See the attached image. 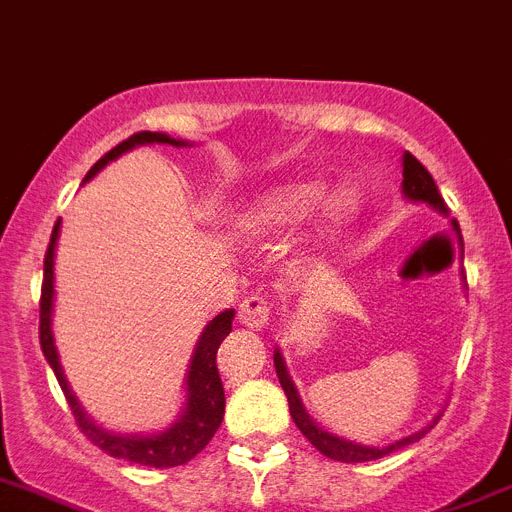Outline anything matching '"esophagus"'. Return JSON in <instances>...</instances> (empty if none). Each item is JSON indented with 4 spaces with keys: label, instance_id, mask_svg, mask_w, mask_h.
Wrapping results in <instances>:
<instances>
[{
    "label": "esophagus",
    "instance_id": "34e87169",
    "mask_svg": "<svg viewBox=\"0 0 512 512\" xmlns=\"http://www.w3.org/2000/svg\"><path fill=\"white\" fill-rule=\"evenodd\" d=\"M240 323H246L248 329L261 331L269 323V316H272V303L264 298V295H251L240 303Z\"/></svg>",
    "mask_w": 512,
    "mask_h": 512
}]
</instances>
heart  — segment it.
<instances>
[{
  "label": "heart",
  "instance_id": "1",
  "mask_svg": "<svg viewBox=\"0 0 512 512\" xmlns=\"http://www.w3.org/2000/svg\"><path fill=\"white\" fill-rule=\"evenodd\" d=\"M321 196V186L316 181H295L277 186L272 191H264L256 199L246 202L238 212V225L246 230L248 235H269L279 233L285 227H292L300 222L310 207L318 202ZM355 212V194L349 191H339L326 202L323 217L331 227L342 225L349 214Z\"/></svg>",
  "mask_w": 512,
  "mask_h": 512
}]
</instances>
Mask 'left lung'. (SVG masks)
Segmentation results:
<instances>
[{
    "label": "left lung",
    "mask_w": 512,
    "mask_h": 512,
    "mask_svg": "<svg viewBox=\"0 0 512 512\" xmlns=\"http://www.w3.org/2000/svg\"><path fill=\"white\" fill-rule=\"evenodd\" d=\"M401 176H404V181H401V191H404L406 199H412V202H427L430 207L440 209L443 214L448 212V207H445L438 186H435V181H432L430 170L419 163L412 152H404V173H401ZM453 227H456L458 238H461V230H458L456 220H453ZM461 246H464V243H461ZM274 368H277L279 383H282V388H285L287 404H290V414H292V419H295L298 430L303 432L310 443L316 445V451H321L323 456L334 458V461H344V464H362V461H375V458H383V456H388V453L404 448V445L417 443L422 435H427V432L432 430V425H438V419H440V417L432 419V425H427L425 430L414 432V435H409V438H404V440H396V443L386 445V448H373V445L352 443V440L336 438V435H331V432L321 430V427H318L316 422L308 417V414H305V406L298 396V388H295V383H292L290 375H287V365H285V360H282V355H279V349L274 352Z\"/></svg>",
    "instance_id": "left-lung-1"
}]
</instances>
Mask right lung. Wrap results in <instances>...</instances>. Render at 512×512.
Here are the masks:
<instances>
[{"mask_svg":"<svg viewBox=\"0 0 512 512\" xmlns=\"http://www.w3.org/2000/svg\"><path fill=\"white\" fill-rule=\"evenodd\" d=\"M155 142L176 144V147L186 144L181 139H170L168 134H160V131H137V134H131L129 139H124L111 152L100 157L98 163L87 170L85 181H90L103 165H108L119 155L129 152L131 147ZM59 222L61 220H56L46 259H43L41 326L38 329H41L43 357L48 360L61 391L67 396L74 422H77V427H80L82 435L90 443L98 445L100 451L113 458H124V461H131V464L152 466V469H170V466L189 464L196 453H202L207 448L209 440L214 438V432L220 430L222 417H225V388H222L220 370H217V349H220L222 339L233 331L235 310H225L220 316H214L207 323V329L202 331V336H199V344H196L194 357H191L189 375H186V406H183L176 425H170L168 430L157 432V435H113V432L95 425L93 419L82 412V406L77 404L74 393L69 391V383L59 365V355H56L54 331H51V313H54V248L56 238H59Z\"/></svg>","mask_w":512,"mask_h":512,"instance_id":"add662e5","label":"right lung"}]
</instances>
